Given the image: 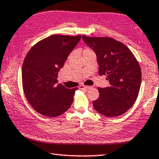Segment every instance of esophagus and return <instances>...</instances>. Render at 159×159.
I'll list each match as a JSON object with an SVG mask.
<instances>
[{
  "label": "esophagus",
  "instance_id": "34e87169",
  "mask_svg": "<svg viewBox=\"0 0 159 159\" xmlns=\"http://www.w3.org/2000/svg\"><path fill=\"white\" fill-rule=\"evenodd\" d=\"M79 88L80 89H91L92 87L91 86H84V85H80L79 86Z\"/></svg>",
  "mask_w": 159,
  "mask_h": 159
}]
</instances>
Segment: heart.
Here are the masks:
<instances>
[{
  "mask_svg": "<svg viewBox=\"0 0 159 159\" xmlns=\"http://www.w3.org/2000/svg\"><path fill=\"white\" fill-rule=\"evenodd\" d=\"M90 52H92L90 49H89V48H85L84 50H83V54H86V53H90Z\"/></svg>",
  "mask_w": 159,
  "mask_h": 159,
  "instance_id": "b5f03b06",
  "label": "heart"
}]
</instances>
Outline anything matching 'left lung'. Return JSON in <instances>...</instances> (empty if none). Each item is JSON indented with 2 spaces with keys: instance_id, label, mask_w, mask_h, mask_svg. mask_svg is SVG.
Wrapping results in <instances>:
<instances>
[{
  "instance_id": "obj_1",
  "label": "left lung",
  "mask_w": 159,
  "mask_h": 159,
  "mask_svg": "<svg viewBox=\"0 0 159 159\" xmlns=\"http://www.w3.org/2000/svg\"><path fill=\"white\" fill-rule=\"evenodd\" d=\"M82 39L96 54L99 74L106 76L111 85L98 88L99 97L93 102L94 109L109 117L125 113L139 93L142 78L139 63L127 47L111 37L83 35Z\"/></svg>"
}]
</instances>
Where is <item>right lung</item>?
<instances>
[{"instance_id":"add662e5","label":"right lung","mask_w":159,"mask_h":159,"mask_svg":"<svg viewBox=\"0 0 159 159\" xmlns=\"http://www.w3.org/2000/svg\"><path fill=\"white\" fill-rule=\"evenodd\" d=\"M81 36L56 34L30 48L22 67V84L28 102L39 114L56 117L71 107L78 88L58 84L57 74Z\"/></svg>"}]
</instances>
